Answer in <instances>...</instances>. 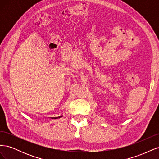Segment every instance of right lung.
I'll return each instance as SVG.
<instances>
[{"label": "right lung", "mask_w": 159, "mask_h": 159, "mask_svg": "<svg viewBox=\"0 0 159 159\" xmlns=\"http://www.w3.org/2000/svg\"><path fill=\"white\" fill-rule=\"evenodd\" d=\"M62 117V115H61V116H60V117H52V119H56L60 118V117Z\"/></svg>", "instance_id": "1"}]
</instances>
